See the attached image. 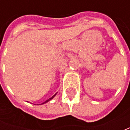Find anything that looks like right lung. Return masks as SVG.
I'll list each match as a JSON object with an SVG mask.
<instances>
[{"label":"right lung","mask_w":130,"mask_h":130,"mask_svg":"<svg viewBox=\"0 0 130 130\" xmlns=\"http://www.w3.org/2000/svg\"><path fill=\"white\" fill-rule=\"evenodd\" d=\"M56 94H55V95H53V96H52V97H51V98H49V99H48V100H47V101H45V102H44V103H42V104H43V103H45L48 102V101H51V99H53V98H54V97H55V96H56Z\"/></svg>","instance_id":"add662e5"}]
</instances>
